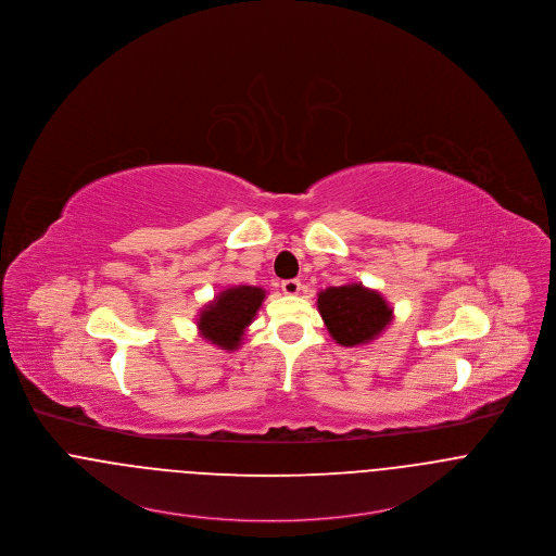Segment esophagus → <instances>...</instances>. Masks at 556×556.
Wrapping results in <instances>:
<instances>
[{"label":"esophagus","instance_id":"34e87169","mask_svg":"<svg viewBox=\"0 0 556 556\" xmlns=\"http://www.w3.org/2000/svg\"><path fill=\"white\" fill-rule=\"evenodd\" d=\"M282 291H285V295H298L302 291V282L300 280H285Z\"/></svg>","mask_w":556,"mask_h":556}]
</instances>
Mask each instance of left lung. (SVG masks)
I'll return each mask as SVG.
<instances>
[{
    "mask_svg": "<svg viewBox=\"0 0 556 556\" xmlns=\"http://www.w3.org/2000/svg\"><path fill=\"white\" fill-rule=\"evenodd\" d=\"M318 312L340 346H363L376 340L393 320V307L363 285L329 287L318 293Z\"/></svg>",
    "mask_w": 556,
    "mask_h": 556,
    "instance_id": "8db88e82",
    "label": "left lung"
}]
</instances>
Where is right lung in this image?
<instances>
[{
	"label": "right lung",
	"instance_id": "add662e5",
	"mask_svg": "<svg viewBox=\"0 0 556 556\" xmlns=\"http://www.w3.org/2000/svg\"><path fill=\"white\" fill-rule=\"evenodd\" d=\"M263 300L265 291L261 287L247 285L231 287L218 293L214 302L203 307L198 318V329L203 340L223 351H236Z\"/></svg>",
	"mask_w": 556,
	"mask_h": 556
}]
</instances>
